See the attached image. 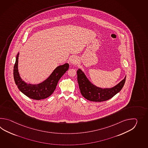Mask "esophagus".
I'll return each instance as SVG.
<instances>
[{
  "mask_svg": "<svg viewBox=\"0 0 148 148\" xmlns=\"http://www.w3.org/2000/svg\"><path fill=\"white\" fill-rule=\"evenodd\" d=\"M78 62V59L76 56H73L70 58V62L73 64H76Z\"/></svg>",
  "mask_w": 148,
  "mask_h": 148,
  "instance_id": "1",
  "label": "esophagus"
}]
</instances>
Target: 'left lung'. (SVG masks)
I'll use <instances>...</instances> for the list:
<instances>
[{
    "instance_id": "8db88e82",
    "label": "left lung",
    "mask_w": 148,
    "mask_h": 148,
    "mask_svg": "<svg viewBox=\"0 0 148 148\" xmlns=\"http://www.w3.org/2000/svg\"><path fill=\"white\" fill-rule=\"evenodd\" d=\"M77 73L81 94L86 99L92 101L101 102L110 99L121 91L125 82L126 76L119 84L113 88L103 89L92 84L80 69L77 70Z\"/></svg>"
}]
</instances>
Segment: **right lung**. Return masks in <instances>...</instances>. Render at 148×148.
<instances>
[{
  "mask_svg": "<svg viewBox=\"0 0 148 148\" xmlns=\"http://www.w3.org/2000/svg\"><path fill=\"white\" fill-rule=\"evenodd\" d=\"M17 55L16 62L14 66V78L19 90L28 97L35 100H41L49 97L53 92L58 82L61 77L69 69L68 63L57 67L50 77L45 81L37 85L28 84L22 80L18 70V59Z\"/></svg>",
  "mask_w": 148,
  "mask_h": 148,
  "instance_id": "add662e5",
  "label": "right lung"
}]
</instances>
